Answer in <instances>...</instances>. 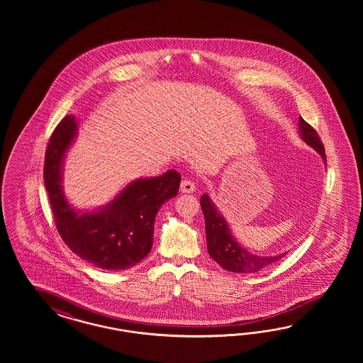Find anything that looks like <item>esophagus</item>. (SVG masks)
<instances>
[{
  "label": "esophagus",
  "mask_w": 363,
  "mask_h": 363,
  "mask_svg": "<svg viewBox=\"0 0 363 363\" xmlns=\"http://www.w3.org/2000/svg\"><path fill=\"white\" fill-rule=\"evenodd\" d=\"M179 190L182 191V193H193V191H196V185H194V182H191V181H189V179H184L182 182H181V187H179Z\"/></svg>",
  "instance_id": "34e87169"
}]
</instances>
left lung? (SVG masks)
<instances>
[{"instance_id": "left-lung-1", "label": "left lung", "mask_w": 363, "mask_h": 363, "mask_svg": "<svg viewBox=\"0 0 363 363\" xmlns=\"http://www.w3.org/2000/svg\"><path fill=\"white\" fill-rule=\"evenodd\" d=\"M298 133L301 140L313 147L326 165L325 147L319 140L318 134L302 117H299L298 121ZM201 209L205 217L208 252L210 257L225 270L242 274L257 273L275 264L287 254V252H284L274 255H257L245 249L235 240L225 217L206 193L201 197Z\"/></svg>"}]
</instances>
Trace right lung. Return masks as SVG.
<instances>
[{
    "label": "right lung",
    "mask_w": 363,
    "mask_h": 363,
    "mask_svg": "<svg viewBox=\"0 0 363 363\" xmlns=\"http://www.w3.org/2000/svg\"><path fill=\"white\" fill-rule=\"evenodd\" d=\"M78 135L77 118L58 123L45 155L44 182L57 230L73 253L106 270L140 264L153 246L154 220L166 201L176 197L181 174L170 169L162 176L137 178L93 209H78L64 191L66 153Z\"/></svg>",
    "instance_id": "add662e5"
}]
</instances>
